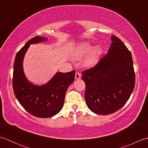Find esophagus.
<instances>
[{"instance_id":"obj_1","label":"esophagus","mask_w":148,"mask_h":148,"mask_svg":"<svg viewBox=\"0 0 148 148\" xmlns=\"http://www.w3.org/2000/svg\"><path fill=\"white\" fill-rule=\"evenodd\" d=\"M75 78H76V79H79L81 78V74L79 72H77L76 74H75Z\"/></svg>"}]
</instances>
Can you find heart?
<instances>
[{"label": "heart", "mask_w": 148, "mask_h": 148, "mask_svg": "<svg viewBox=\"0 0 148 148\" xmlns=\"http://www.w3.org/2000/svg\"><path fill=\"white\" fill-rule=\"evenodd\" d=\"M89 52L90 53L84 61V65L86 67H92L99 62L102 55V48L99 45L94 46L92 48L91 43L88 42H81L77 48L76 58H82Z\"/></svg>", "instance_id": "1"}]
</instances>
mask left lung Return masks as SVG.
Returning <instances> with one entry per match:
<instances>
[{"instance_id": "left-lung-1", "label": "left lung", "mask_w": 148, "mask_h": 148, "mask_svg": "<svg viewBox=\"0 0 148 148\" xmlns=\"http://www.w3.org/2000/svg\"><path fill=\"white\" fill-rule=\"evenodd\" d=\"M111 39L108 54L95 67L82 72L86 104L97 114L108 115L121 108L129 99L136 81L131 53L117 37Z\"/></svg>"}]
</instances>
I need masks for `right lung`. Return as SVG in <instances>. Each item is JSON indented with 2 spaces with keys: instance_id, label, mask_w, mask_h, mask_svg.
<instances>
[{
  "instance_id": "add662e5",
  "label": "right lung",
  "mask_w": 148,
  "mask_h": 148,
  "mask_svg": "<svg viewBox=\"0 0 148 148\" xmlns=\"http://www.w3.org/2000/svg\"><path fill=\"white\" fill-rule=\"evenodd\" d=\"M46 37L36 36L28 41L18 52L13 66L12 86L14 95L23 108L39 118H49L61 111L68 87L72 83L76 71L58 72L48 83L35 85L25 75L23 62L30 45L46 41Z\"/></svg>"
}]
</instances>
